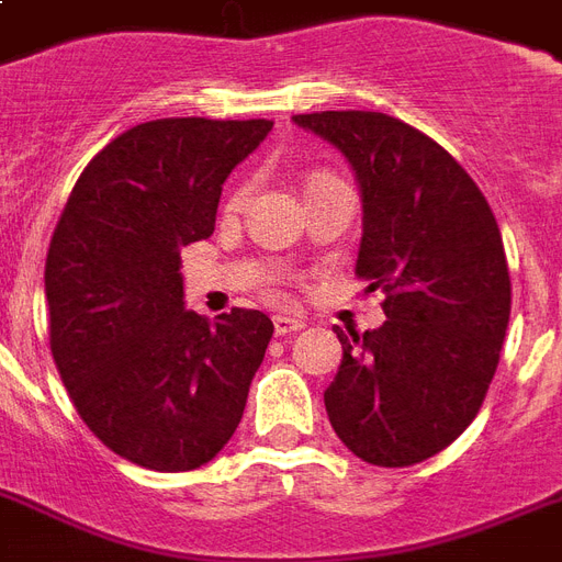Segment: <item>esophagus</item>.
<instances>
[{
	"instance_id": "esophagus-1",
	"label": "esophagus",
	"mask_w": 562,
	"mask_h": 562,
	"mask_svg": "<svg viewBox=\"0 0 562 562\" xmlns=\"http://www.w3.org/2000/svg\"><path fill=\"white\" fill-rule=\"evenodd\" d=\"M303 329V318H294V315H273V333L277 336H291Z\"/></svg>"
}]
</instances>
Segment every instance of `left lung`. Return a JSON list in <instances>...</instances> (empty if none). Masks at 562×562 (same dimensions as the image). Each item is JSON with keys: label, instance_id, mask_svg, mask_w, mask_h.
Here are the masks:
<instances>
[{"label": "left lung", "instance_id": "left-lung-1", "mask_svg": "<svg viewBox=\"0 0 562 562\" xmlns=\"http://www.w3.org/2000/svg\"><path fill=\"white\" fill-rule=\"evenodd\" d=\"M341 149L362 191L357 277L383 291L380 329H338L324 392L333 430L359 460L404 469L474 422L509 324V271L495 214L460 161L380 111L294 114Z\"/></svg>", "mask_w": 562, "mask_h": 562}]
</instances>
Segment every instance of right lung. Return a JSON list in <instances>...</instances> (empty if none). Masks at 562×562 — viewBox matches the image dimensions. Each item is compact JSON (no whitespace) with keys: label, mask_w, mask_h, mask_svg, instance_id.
<instances>
[{"label":"right lung","mask_w":562,"mask_h":562,"mask_svg":"<svg viewBox=\"0 0 562 562\" xmlns=\"http://www.w3.org/2000/svg\"><path fill=\"white\" fill-rule=\"evenodd\" d=\"M271 120L165 117L81 170L46 252L49 345L81 422L153 471L217 457L273 336L259 310H186L179 247L209 238L221 186Z\"/></svg>","instance_id":"right-lung-1"}]
</instances>
